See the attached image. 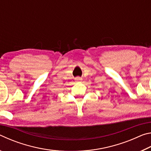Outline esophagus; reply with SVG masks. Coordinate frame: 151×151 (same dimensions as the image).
Returning <instances> with one entry per match:
<instances>
[{
  "mask_svg": "<svg viewBox=\"0 0 151 151\" xmlns=\"http://www.w3.org/2000/svg\"><path fill=\"white\" fill-rule=\"evenodd\" d=\"M75 79V81H77V82L78 81H81L82 80H83V78L80 77V76H77V77H76Z\"/></svg>",
  "mask_w": 151,
  "mask_h": 151,
  "instance_id": "esophagus-1",
  "label": "esophagus"
}]
</instances>
